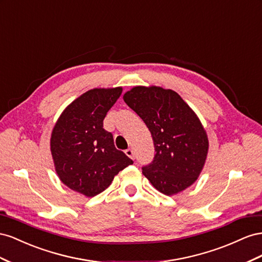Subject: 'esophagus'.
<instances>
[{
	"instance_id": "34e87169",
	"label": "esophagus",
	"mask_w": 262,
	"mask_h": 262,
	"mask_svg": "<svg viewBox=\"0 0 262 262\" xmlns=\"http://www.w3.org/2000/svg\"><path fill=\"white\" fill-rule=\"evenodd\" d=\"M125 154L127 155V156H128L129 157V158L130 159H135V155H134V150H133V149H127V150H125Z\"/></svg>"
}]
</instances>
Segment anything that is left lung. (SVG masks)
Returning <instances> with one entry per match:
<instances>
[{
    "instance_id": "8db88e82",
    "label": "left lung",
    "mask_w": 262,
    "mask_h": 262,
    "mask_svg": "<svg viewBox=\"0 0 262 262\" xmlns=\"http://www.w3.org/2000/svg\"><path fill=\"white\" fill-rule=\"evenodd\" d=\"M125 103L151 133L156 155L143 174L159 192L173 195L196 181L208 151V139L194 111L172 90L135 86Z\"/></svg>"
}]
</instances>
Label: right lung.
I'll list each match as a JSON object with an SVG mask.
<instances>
[{
    "mask_svg": "<svg viewBox=\"0 0 262 262\" xmlns=\"http://www.w3.org/2000/svg\"><path fill=\"white\" fill-rule=\"evenodd\" d=\"M122 91L121 86L89 90L64 108L51 133L50 150L59 179L88 198L108 188L119 171L133 163L115 148L112 133L103 128Z\"/></svg>",
    "mask_w": 262,
    "mask_h": 262,
    "instance_id": "right-lung-1",
    "label": "right lung"
}]
</instances>
